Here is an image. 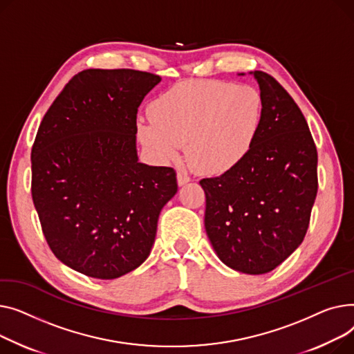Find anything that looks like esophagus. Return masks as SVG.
Returning a JSON list of instances; mask_svg holds the SVG:
<instances>
[{
  "label": "esophagus",
  "mask_w": 354,
  "mask_h": 354,
  "mask_svg": "<svg viewBox=\"0 0 354 354\" xmlns=\"http://www.w3.org/2000/svg\"><path fill=\"white\" fill-rule=\"evenodd\" d=\"M177 181H178V185H184L189 181H192V177L187 174L184 170H180L178 174H177Z\"/></svg>",
  "instance_id": "1"
}]
</instances>
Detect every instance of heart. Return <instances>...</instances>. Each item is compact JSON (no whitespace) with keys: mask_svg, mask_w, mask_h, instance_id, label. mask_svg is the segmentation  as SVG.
Masks as SVG:
<instances>
[{"mask_svg":"<svg viewBox=\"0 0 354 354\" xmlns=\"http://www.w3.org/2000/svg\"><path fill=\"white\" fill-rule=\"evenodd\" d=\"M140 120L141 140L162 158H176L187 142L190 160L207 173H224L252 150L263 117L260 93L247 84L203 80L176 86Z\"/></svg>","mask_w":354,"mask_h":354,"instance_id":"obj_1","label":"heart"}]
</instances>
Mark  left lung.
<instances>
[{
    "label": "left lung",
    "instance_id": "obj_1",
    "mask_svg": "<svg viewBox=\"0 0 354 354\" xmlns=\"http://www.w3.org/2000/svg\"><path fill=\"white\" fill-rule=\"evenodd\" d=\"M250 75L263 100L253 147L236 167L200 184L205 232L220 260L241 273L264 274L307 233L319 187L317 149L301 110L280 82L264 71Z\"/></svg>",
    "mask_w": 354,
    "mask_h": 354
}]
</instances>
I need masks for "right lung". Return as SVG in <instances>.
I'll list each match as a JSON object with an SVG mask.
<instances>
[{"label":"right lung","mask_w":354,"mask_h":354,"mask_svg":"<svg viewBox=\"0 0 354 354\" xmlns=\"http://www.w3.org/2000/svg\"><path fill=\"white\" fill-rule=\"evenodd\" d=\"M160 75L130 68L75 74L46 113L31 150V194L54 256L111 280L149 257L173 167L138 162L137 111Z\"/></svg>","instance_id":"add662e5"}]
</instances>
